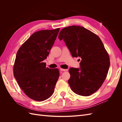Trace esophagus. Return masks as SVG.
I'll return each instance as SVG.
<instances>
[{
	"instance_id": "34e87169",
	"label": "esophagus",
	"mask_w": 122,
	"mask_h": 122,
	"mask_svg": "<svg viewBox=\"0 0 122 122\" xmlns=\"http://www.w3.org/2000/svg\"><path fill=\"white\" fill-rule=\"evenodd\" d=\"M60 70L61 71H68V70H67V69H61V68L60 69Z\"/></svg>"
}]
</instances>
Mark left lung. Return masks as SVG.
Listing matches in <instances>:
<instances>
[{
	"label": "left lung",
	"instance_id": "obj_1",
	"mask_svg": "<svg viewBox=\"0 0 122 122\" xmlns=\"http://www.w3.org/2000/svg\"><path fill=\"white\" fill-rule=\"evenodd\" d=\"M73 57H80V68H70L68 83L77 95L88 96L101 87L110 66L109 57L99 36L80 26L62 29L58 35Z\"/></svg>",
	"mask_w": 122,
	"mask_h": 122
}]
</instances>
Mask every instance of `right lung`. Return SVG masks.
<instances>
[{
	"label": "right lung",
	"mask_w": 122,
	"mask_h": 122,
	"mask_svg": "<svg viewBox=\"0 0 122 122\" xmlns=\"http://www.w3.org/2000/svg\"><path fill=\"white\" fill-rule=\"evenodd\" d=\"M60 28L33 34L17 53L14 75L28 97L43 101L50 97L60 76L58 69L46 68L43 61L48 56Z\"/></svg>",
	"instance_id": "add662e5"
}]
</instances>
